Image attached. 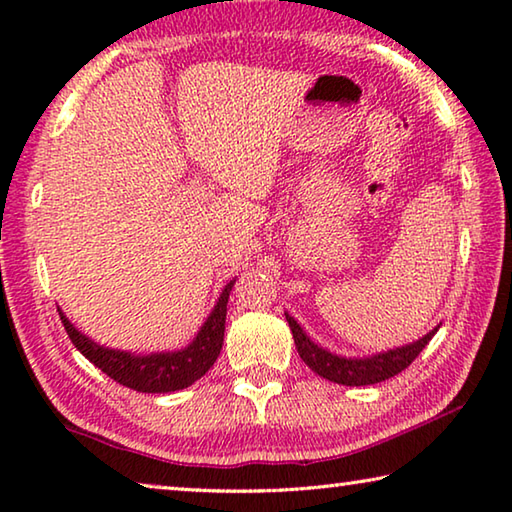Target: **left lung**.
Masks as SVG:
<instances>
[{
    "label": "left lung",
    "mask_w": 512,
    "mask_h": 512,
    "mask_svg": "<svg viewBox=\"0 0 512 512\" xmlns=\"http://www.w3.org/2000/svg\"><path fill=\"white\" fill-rule=\"evenodd\" d=\"M287 320H289V327L293 332V341H296L300 359L305 361L316 375L343 386H370V384H379V381H386L395 375H400L404 368L411 366L415 357L424 350V345L433 339V334H436L438 329L436 327L427 336H422L420 341L404 345V348L375 354V357H368V359H343L323 348H318V345L311 341L305 332H302V327L289 314H287Z\"/></svg>",
    "instance_id": "left-lung-1"
}]
</instances>
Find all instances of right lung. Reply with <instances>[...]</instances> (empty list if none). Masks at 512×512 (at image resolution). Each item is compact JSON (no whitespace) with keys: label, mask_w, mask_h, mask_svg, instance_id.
I'll list each match as a JSON object with an SVG mask.
<instances>
[{"label":"right lung","mask_w":512,"mask_h":512,"mask_svg":"<svg viewBox=\"0 0 512 512\" xmlns=\"http://www.w3.org/2000/svg\"><path fill=\"white\" fill-rule=\"evenodd\" d=\"M230 282L223 289L219 302H216L210 318L205 320L192 345H187L180 352H162L149 354V357H135V354L101 348L76 329L58 309L60 320H63L65 332L76 345L85 359H90L101 372H106L117 384L133 388L137 393H171L180 388L192 386L196 379H201L207 370L214 366L223 345L225 332V314H228V298L232 291Z\"/></svg>","instance_id":"add662e5"}]
</instances>
